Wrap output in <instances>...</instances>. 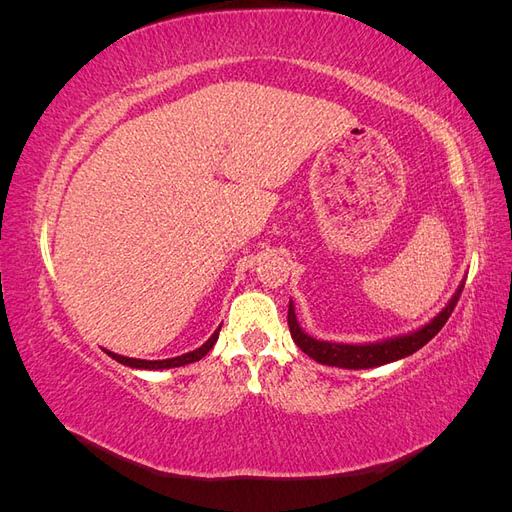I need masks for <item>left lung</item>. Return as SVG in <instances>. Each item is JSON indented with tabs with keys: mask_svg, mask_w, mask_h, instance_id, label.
<instances>
[{
	"mask_svg": "<svg viewBox=\"0 0 512 512\" xmlns=\"http://www.w3.org/2000/svg\"><path fill=\"white\" fill-rule=\"evenodd\" d=\"M463 282L457 286L451 301L446 303L440 314L433 316L423 327H418L410 333L395 335L389 339H380V342H369V344H337V342H322V339H314L307 335L294 314V303L290 299L288 305V327L290 335L307 356H312L316 363L331 365V367H344V369H371L380 367L386 363H393L399 359H406V356L421 350L431 337H436L438 331L444 327L448 316L453 314V309L459 301V294L463 290Z\"/></svg>",
	"mask_w": 512,
	"mask_h": 512,
	"instance_id": "8db88e82",
	"label": "left lung"
}]
</instances>
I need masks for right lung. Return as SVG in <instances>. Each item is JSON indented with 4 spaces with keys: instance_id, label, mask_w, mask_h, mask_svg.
Instances as JSON below:
<instances>
[{
    "instance_id": "right-lung-1",
    "label": "right lung",
    "mask_w": 512,
    "mask_h": 512,
    "mask_svg": "<svg viewBox=\"0 0 512 512\" xmlns=\"http://www.w3.org/2000/svg\"><path fill=\"white\" fill-rule=\"evenodd\" d=\"M220 329L218 327L213 331V335L207 339V342L192 350V352H185L181 356H173V359H162V361H145V359H130V356H123V354H117V352H111V350H104L111 359H115L117 363L126 365V367H134V369H149V371H158V369H173V367H181V365H190V363H196L203 359V356L215 346V342H218L220 337Z\"/></svg>"
}]
</instances>
